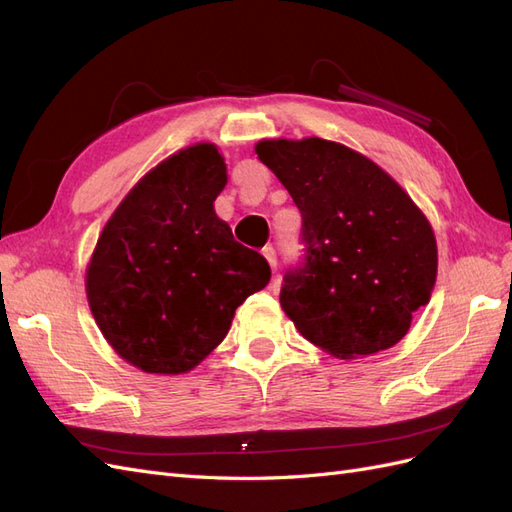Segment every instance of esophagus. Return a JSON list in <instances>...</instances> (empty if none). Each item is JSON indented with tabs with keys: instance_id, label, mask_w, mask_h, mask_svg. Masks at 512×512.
Instances as JSON below:
<instances>
[{
	"instance_id": "34e87169",
	"label": "esophagus",
	"mask_w": 512,
	"mask_h": 512,
	"mask_svg": "<svg viewBox=\"0 0 512 512\" xmlns=\"http://www.w3.org/2000/svg\"><path fill=\"white\" fill-rule=\"evenodd\" d=\"M262 256L267 258L271 271L275 273V269H277V256H275V250H273V247H265V250H262Z\"/></svg>"
}]
</instances>
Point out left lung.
I'll list each match as a JSON object with an SVG mask.
<instances>
[{
  "mask_svg": "<svg viewBox=\"0 0 512 512\" xmlns=\"http://www.w3.org/2000/svg\"><path fill=\"white\" fill-rule=\"evenodd\" d=\"M256 153L301 211L303 254L282 282L294 327L339 359L395 346L429 303L433 230L380 166L322 138L260 141Z\"/></svg>",
  "mask_w": 512,
  "mask_h": 512,
  "instance_id": "1",
  "label": "left lung"
}]
</instances>
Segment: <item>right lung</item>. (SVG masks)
<instances>
[{
	"instance_id": "add662e5",
	"label": "right lung",
	"mask_w": 512,
	"mask_h": 512,
	"mask_svg": "<svg viewBox=\"0 0 512 512\" xmlns=\"http://www.w3.org/2000/svg\"><path fill=\"white\" fill-rule=\"evenodd\" d=\"M226 164L200 143L138 181L104 226L87 299L119 356L149 374H183L226 337L235 309L265 288V256L213 211Z\"/></svg>"
}]
</instances>
